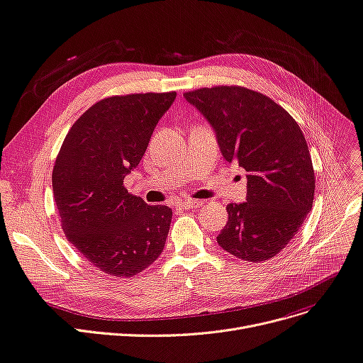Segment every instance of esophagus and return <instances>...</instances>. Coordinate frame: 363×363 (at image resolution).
Masks as SVG:
<instances>
[{"label":"esophagus","mask_w":363,"mask_h":363,"mask_svg":"<svg viewBox=\"0 0 363 363\" xmlns=\"http://www.w3.org/2000/svg\"><path fill=\"white\" fill-rule=\"evenodd\" d=\"M201 204H203L201 200H184L178 203V206L181 209H197L199 206H201Z\"/></svg>","instance_id":"esophagus-1"}]
</instances>
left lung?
<instances>
[{
    "mask_svg": "<svg viewBox=\"0 0 363 363\" xmlns=\"http://www.w3.org/2000/svg\"><path fill=\"white\" fill-rule=\"evenodd\" d=\"M184 98L211 124L224 159L247 172L246 201L227 206L218 245L250 262L273 258L313 206L314 172L301 129L274 101L245 87L199 89Z\"/></svg>",
    "mask_w": 363,
    "mask_h": 363,
    "instance_id": "8db88e82",
    "label": "left lung"
}]
</instances>
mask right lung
Returning a JSON list of instances; mask_svg holds the SVG:
<instances>
[{"mask_svg": "<svg viewBox=\"0 0 363 363\" xmlns=\"http://www.w3.org/2000/svg\"><path fill=\"white\" fill-rule=\"evenodd\" d=\"M175 98V91L106 98L72 124L60 147L52 182L62 228L106 274L132 277L164 249L172 209L150 206L123 181Z\"/></svg>", "mask_w": 363, "mask_h": 363, "instance_id": "1", "label": "right lung"}]
</instances>
